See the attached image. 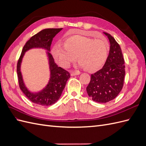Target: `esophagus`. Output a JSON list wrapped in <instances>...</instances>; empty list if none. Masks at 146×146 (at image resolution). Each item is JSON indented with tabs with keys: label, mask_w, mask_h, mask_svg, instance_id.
<instances>
[{
	"label": "esophagus",
	"mask_w": 146,
	"mask_h": 146,
	"mask_svg": "<svg viewBox=\"0 0 146 146\" xmlns=\"http://www.w3.org/2000/svg\"><path fill=\"white\" fill-rule=\"evenodd\" d=\"M80 74V72L78 71V70H76V71H71V73H70V75L72 76H76V75H79Z\"/></svg>",
	"instance_id": "esophagus-1"
}]
</instances>
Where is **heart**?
Segmentation results:
<instances>
[{"label":"heart","mask_w":146,"mask_h":146,"mask_svg":"<svg viewBox=\"0 0 146 146\" xmlns=\"http://www.w3.org/2000/svg\"><path fill=\"white\" fill-rule=\"evenodd\" d=\"M110 51L108 42L105 39H94L82 35H74L67 38L63 44H57L52 49L55 60L63 68L77 60L82 67L95 71L107 61Z\"/></svg>","instance_id":"obj_1"}]
</instances>
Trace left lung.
<instances>
[{
	"instance_id": "1",
	"label": "left lung",
	"mask_w": 146,
	"mask_h": 146,
	"mask_svg": "<svg viewBox=\"0 0 146 146\" xmlns=\"http://www.w3.org/2000/svg\"><path fill=\"white\" fill-rule=\"evenodd\" d=\"M110 42L108 58L104 67L91 74L86 87L87 93L96 102L107 103L115 99L122 89L125 77V64L121 48L114 38L107 33Z\"/></svg>"
}]
</instances>
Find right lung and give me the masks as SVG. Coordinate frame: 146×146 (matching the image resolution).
<instances>
[{"mask_svg": "<svg viewBox=\"0 0 146 146\" xmlns=\"http://www.w3.org/2000/svg\"><path fill=\"white\" fill-rule=\"evenodd\" d=\"M63 28L46 29L33 35L25 43L17 61V74L19 88L25 96L34 104L44 106L54 104L60 99L66 82L70 77L68 71L56 65L52 54L49 52L53 38ZM35 47L44 48L48 50L47 53L49 56L51 70V78L48 85L44 89L38 94H32L27 89L23 82L20 70V63L25 52Z\"/></svg>", "mask_w": 146, "mask_h": 146, "instance_id": "1", "label": "right lung"}]
</instances>
